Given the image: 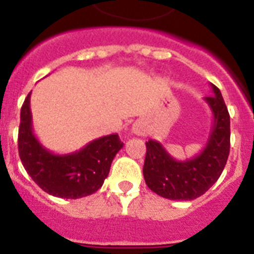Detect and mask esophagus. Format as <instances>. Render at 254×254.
Returning a JSON list of instances; mask_svg holds the SVG:
<instances>
[{"instance_id": "34e87169", "label": "esophagus", "mask_w": 254, "mask_h": 254, "mask_svg": "<svg viewBox=\"0 0 254 254\" xmlns=\"http://www.w3.org/2000/svg\"><path fill=\"white\" fill-rule=\"evenodd\" d=\"M132 132H133L134 134H137V136H141V134L145 133V129H143L142 125L136 123V125H133V127H132Z\"/></svg>"}]
</instances>
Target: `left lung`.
Returning <instances> with one entry per match:
<instances>
[{"mask_svg": "<svg viewBox=\"0 0 254 254\" xmlns=\"http://www.w3.org/2000/svg\"><path fill=\"white\" fill-rule=\"evenodd\" d=\"M212 95L205 100L214 116L210 137L199 154L187 160H176L160 142H146L143 178L159 196L190 201L202 196L221 176L230 150V116L223 95L211 84Z\"/></svg>", "mask_w": 254, "mask_h": 254, "instance_id": "8db88e82", "label": "left lung"}]
</instances>
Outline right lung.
<instances>
[{
	"instance_id": "obj_1",
	"label": "right lung",
	"mask_w": 254,
	"mask_h": 254,
	"mask_svg": "<svg viewBox=\"0 0 254 254\" xmlns=\"http://www.w3.org/2000/svg\"><path fill=\"white\" fill-rule=\"evenodd\" d=\"M30 94L21 107L19 155L31 179L44 192L60 198H81L93 194L104 183L112 161L123 147L118 134L91 141L71 154L57 155L47 150L35 137L31 125Z\"/></svg>"
}]
</instances>
